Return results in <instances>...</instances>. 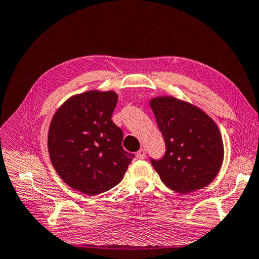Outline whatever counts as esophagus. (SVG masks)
<instances>
[{"instance_id": "1", "label": "esophagus", "mask_w": 259, "mask_h": 259, "mask_svg": "<svg viewBox=\"0 0 259 259\" xmlns=\"http://www.w3.org/2000/svg\"><path fill=\"white\" fill-rule=\"evenodd\" d=\"M136 156H137V158H139V159H144L145 157H146V149H145V148H141L140 150L137 151Z\"/></svg>"}]
</instances>
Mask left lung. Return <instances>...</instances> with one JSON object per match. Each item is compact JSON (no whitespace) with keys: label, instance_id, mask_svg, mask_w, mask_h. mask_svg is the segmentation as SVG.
Instances as JSON below:
<instances>
[{"label":"left lung","instance_id":"8db88e82","mask_svg":"<svg viewBox=\"0 0 259 259\" xmlns=\"http://www.w3.org/2000/svg\"><path fill=\"white\" fill-rule=\"evenodd\" d=\"M166 153L151 159L163 183L177 193L189 194L209 185L224 161V141L217 123L199 106L171 95L149 101Z\"/></svg>","mask_w":259,"mask_h":259}]
</instances>
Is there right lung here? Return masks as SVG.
Segmentation results:
<instances>
[{"label":"right lung","instance_id":"add662e5","mask_svg":"<svg viewBox=\"0 0 259 259\" xmlns=\"http://www.w3.org/2000/svg\"><path fill=\"white\" fill-rule=\"evenodd\" d=\"M116 102L114 91L75 94L50 122L48 151L54 168L83 194L96 195L118 185L135 157L123 150L122 130L111 120Z\"/></svg>","mask_w":259,"mask_h":259}]
</instances>
